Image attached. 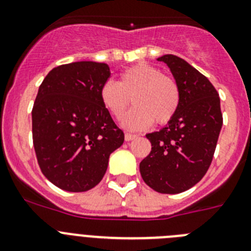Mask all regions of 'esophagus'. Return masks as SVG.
<instances>
[{
	"mask_svg": "<svg viewBox=\"0 0 251 251\" xmlns=\"http://www.w3.org/2000/svg\"><path fill=\"white\" fill-rule=\"evenodd\" d=\"M124 138H126V141L129 142V141H132V139H134V138H137V134H132V133H126V134H124Z\"/></svg>",
	"mask_w": 251,
	"mask_h": 251,
	"instance_id": "34e87169",
	"label": "esophagus"
}]
</instances>
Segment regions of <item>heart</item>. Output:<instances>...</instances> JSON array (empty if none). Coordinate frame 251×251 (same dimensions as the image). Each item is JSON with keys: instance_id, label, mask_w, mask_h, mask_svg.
<instances>
[{"instance_id": "b5f03b06", "label": "heart", "mask_w": 251, "mask_h": 251, "mask_svg": "<svg viewBox=\"0 0 251 251\" xmlns=\"http://www.w3.org/2000/svg\"><path fill=\"white\" fill-rule=\"evenodd\" d=\"M130 98L135 107L122 124L139 130L151 127L154 121L158 124L171 121L178 110L180 93L173 77L163 75L151 64L138 63L122 72L118 83L107 80L100 88L103 107L116 119L124 116Z\"/></svg>"}]
</instances>
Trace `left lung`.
Wrapping results in <instances>:
<instances>
[{
    "mask_svg": "<svg viewBox=\"0 0 251 251\" xmlns=\"http://www.w3.org/2000/svg\"><path fill=\"white\" fill-rule=\"evenodd\" d=\"M171 68L180 102L159 132L147 134L151 151L139 164L147 185L162 194L194 187L208 172L223 126L220 98L210 80L173 54L159 57Z\"/></svg>",
    "mask_w": 251,
    "mask_h": 251,
    "instance_id": "obj_1",
    "label": "left lung"
}]
</instances>
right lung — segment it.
<instances>
[{"instance_id":"obj_1","label":"right lung","mask_w":251,"mask_h":251,"mask_svg":"<svg viewBox=\"0 0 251 251\" xmlns=\"http://www.w3.org/2000/svg\"><path fill=\"white\" fill-rule=\"evenodd\" d=\"M108 64L92 61L62 64L40 86L32 108V138L43 176L56 187L87 192L104 176L112 151L123 144L100 100Z\"/></svg>"}]
</instances>
